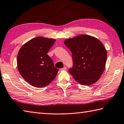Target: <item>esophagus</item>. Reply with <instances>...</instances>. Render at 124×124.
Instances as JSON below:
<instances>
[{
	"mask_svg": "<svg viewBox=\"0 0 124 124\" xmlns=\"http://www.w3.org/2000/svg\"><path fill=\"white\" fill-rule=\"evenodd\" d=\"M67 69V67H64L63 68H62L61 69V70H66Z\"/></svg>",
	"mask_w": 124,
	"mask_h": 124,
	"instance_id": "obj_1",
	"label": "esophagus"
}]
</instances>
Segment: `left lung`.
Returning <instances> with one entry per match:
<instances>
[{
    "instance_id": "1",
    "label": "left lung",
    "mask_w": 124,
    "mask_h": 124,
    "mask_svg": "<svg viewBox=\"0 0 124 124\" xmlns=\"http://www.w3.org/2000/svg\"><path fill=\"white\" fill-rule=\"evenodd\" d=\"M64 44L71 51L73 67L68 70L76 81L82 85L94 84L105 70L107 51L99 40L82 35L67 39Z\"/></svg>"
}]
</instances>
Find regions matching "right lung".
Instances as JSON below:
<instances>
[{"instance_id":"obj_1","label":"right lung","mask_w":124,"mask_h":124,"mask_svg":"<svg viewBox=\"0 0 124 124\" xmlns=\"http://www.w3.org/2000/svg\"><path fill=\"white\" fill-rule=\"evenodd\" d=\"M56 40L37 37L24 44L17 55L19 73L27 82L40 88L48 85L55 78L58 69L47 53Z\"/></svg>"}]
</instances>
